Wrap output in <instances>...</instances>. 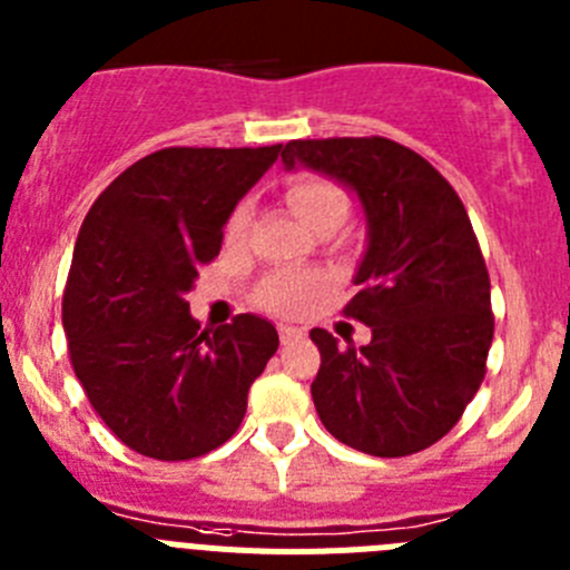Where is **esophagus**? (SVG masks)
<instances>
[{
    "mask_svg": "<svg viewBox=\"0 0 570 570\" xmlns=\"http://www.w3.org/2000/svg\"><path fill=\"white\" fill-rule=\"evenodd\" d=\"M278 335H281V343H284V346H289V343L301 341V337H304V332L295 330V326H284V323H281Z\"/></svg>",
    "mask_w": 570,
    "mask_h": 570,
    "instance_id": "obj_1",
    "label": "esophagus"
}]
</instances>
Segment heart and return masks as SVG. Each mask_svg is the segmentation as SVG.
I'll use <instances>...</instances> for the list:
<instances>
[{
  "label": "heart",
  "mask_w": 570,
  "mask_h": 570,
  "mask_svg": "<svg viewBox=\"0 0 570 570\" xmlns=\"http://www.w3.org/2000/svg\"><path fill=\"white\" fill-rule=\"evenodd\" d=\"M286 202L295 209V215L309 229L323 227V224H335L341 227L348 215L346 193L337 184L326 181L321 176H301L286 187ZM253 218V204L240 202L233 209L227 222V238H244ZM315 289V278H301V275H273L258 286V304L278 315H297L309 304V295Z\"/></svg>",
  "instance_id": "heart-1"
}]
</instances>
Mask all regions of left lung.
Segmentation results:
<instances>
[{
	"label": "left lung",
	"instance_id": "1",
	"mask_svg": "<svg viewBox=\"0 0 570 570\" xmlns=\"http://www.w3.org/2000/svg\"><path fill=\"white\" fill-rule=\"evenodd\" d=\"M281 161L346 187L366 222L352 278L361 292L346 312L372 341L355 348L309 332L321 348L317 417L374 458L429 449L483 383L494 337L489 273L463 202L423 156L381 136L289 141Z\"/></svg>",
	"mask_w": 570,
	"mask_h": 570
}]
</instances>
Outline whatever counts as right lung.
<instances>
[{
    "instance_id": "1",
    "label": "right lung",
    "mask_w": 570,
    "mask_h": 570,
    "mask_svg": "<svg viewBox=\"0 0 570 570\" xmlns=\"http://www.w3.org/2000/svg\"><path fill=\"white\" fill-rule=\"evenodd\" d=\"M275 147H167L127 167L79 229L61 323L70 361L116 438L153 460H189L238 432L278 330L238 315L198 332L187 295L222 249L238 202Z\"/></svg>"
}]
</instances>
